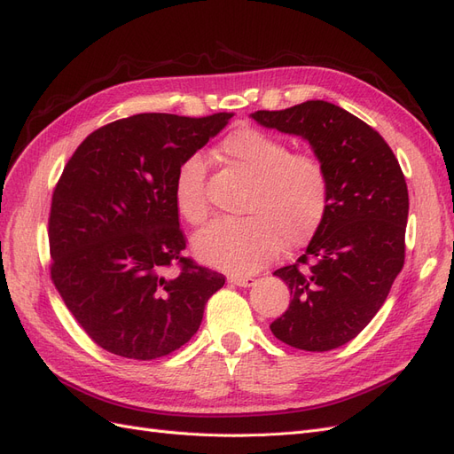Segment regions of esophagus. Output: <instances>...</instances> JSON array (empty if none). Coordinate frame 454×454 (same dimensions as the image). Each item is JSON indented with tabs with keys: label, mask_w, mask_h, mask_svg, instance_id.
<instances>
[{
	"label": "esophagus",
	"mask_w": 454,
	"mask_h": 454,
	"mask_svg": "<svg viewBox=\"0 0 454 454\" xmlns=\"http://www.w3.org/2000/svg\"><path fill=\"white\" fill-rule=\"evenodd\" d=\"M231 284L235 286H240V287H250L255 284V278L252 277H240V274H231V277L227 278Z\"/></svg>",
	"instance_id": "1"
}]
</instances>
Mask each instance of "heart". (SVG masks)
<instances>
[{
    "instance_id": "1",
    "label": "heart",
    "mask_w": 454,
    "mask_h": 454,
    "mask_svg": "<svg viewBox=\"0 0 454 454\" xmlns=\"http://www.w3.org/2000/svg\"><path fill=\"white\" fill-rule=\"evenodd\" d=\"M219 149L254 177L244 202L246 217H222L195 237L204 263L229 272H254L282 250L307 244L320 229L329 206V174L312 151H292L280 136L255 127L227 134ZM208 162L193 151L177 164L172 195L176 210L191 225L210 215L206 195Z\"/></svg>"
}]
</instances>
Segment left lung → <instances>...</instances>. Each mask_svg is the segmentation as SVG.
I'll return each mask as SVG.
<instances>
[{"label": "left lung", "mask_w": 454, "mask_h": 454, "mask_svg": "<svg viewBox=\"0 0 454 454\" xmlns=\"http://www.w3.org/2000/svg\"><path fill=\"white\" fill-rule=\"evenodd\" d=\"M252 117L303 136L327 168L329 206L320 229L294 265L274 270L292 301L270 332L299 350H333L373 320L403 269L405 176L382 136L335 104L307 100Z\"/></svg>", "instance_id": "left-lung-1"}]
</instances>
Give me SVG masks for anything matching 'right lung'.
I'll return each instance as SVG.
<instances>
[{
	"mask_svg": "<svg viewBox=\"0 0 454 454\" xmlns=\"http://www.w3.org/2000/svg\"><path fill=\"white\" fill-rule=\"evenodd\" d=\"M231 117L119 119L89 134L66 162L49 214L51 280L104 350L142 362L172 354L223 287L222 272L184 255L172 182L182 159Z\"/></svg>",
	"mask_w": 454,
	"mask_h": 454,
	"instance_id": "add662e5",
	"label": "right lung"
}]
</instances>
